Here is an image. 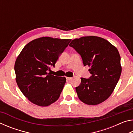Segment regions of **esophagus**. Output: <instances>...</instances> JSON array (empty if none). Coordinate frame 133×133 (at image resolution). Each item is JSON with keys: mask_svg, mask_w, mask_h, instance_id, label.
Wrapping results in <instances>:
<instances>
[{"mask_svg": "<svg viewBox=\"0 0 133 133\" xmlns=\"http://www.w3.org/2000/svg\"><path fill=\"white\" fill-rule=\"evenodd\" d=\"M71 78H72V77H66V79H67V80H71Z\"/></svg>", "mask_w": 133, "mask_h": 133, "instance_id": "obj_1", "label": "esophagus"}]
</instances>
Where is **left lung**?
<instances>
[{"label":"left lung","instance_id":"1","mask_svg":"<svg viewBox=\"0 0 133 133\" xmlns=\"http://www.w3.org/2000/svg\"><path fill=\"white\" fill-rule=\"evenodd\" d=\"M72 47L82 58L84 66L90 67L89 78H81L76 90L80 100L97 105L109 97L121 73L120 56L115 46L103 38L85 36L73 40Z\"/></svg>","mask_w":133,"mask_h":133}]
</instances>
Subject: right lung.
I'll list each match as a JSON object with an SVG mask.
<instances>
[{
  "instance_id": "1",
  "label": "right lung",
  "mask_w": 133,
  "mask_h": 133,
  "mask_svg": "<svg viewBox=\"0 0 133 133\" xmlns=\"http://www.w3.org/2000/svg\"><path fill=\"white\" fill-rule=\"evenodd\" d=\"M71 39L43 37L27 44L15 64L16 81L28 100L39 106H48L59 98L66 78L51 75L55 63Z\"/></svg>"
}]
</instances>
